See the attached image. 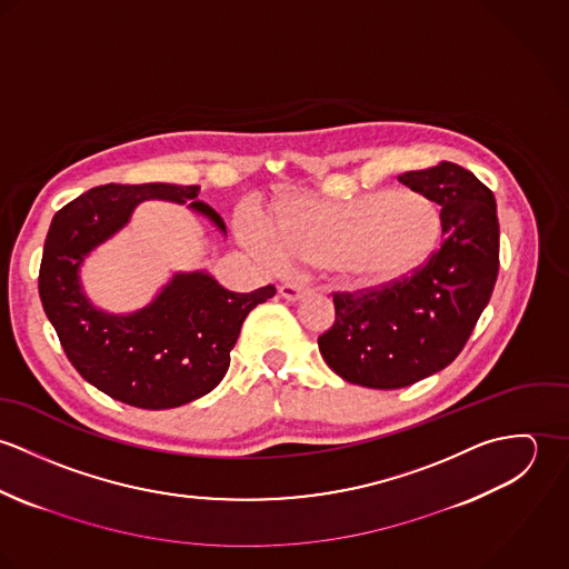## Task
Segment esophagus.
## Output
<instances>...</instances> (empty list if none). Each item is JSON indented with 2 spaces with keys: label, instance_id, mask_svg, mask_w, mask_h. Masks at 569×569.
I'll return each instance as SVG.
<instances>
[{
  "label": "esophagus",
  "instance_id": "obj_1",
  "mask_svg": "<svg viewBox=\"0 0 569 569\" xmlns=\"http://www.w3.org/2000/svg\"><path fill=\"white\" fill-rule=\"evenodd\" d=\"M307 293H311V289L305 282H284V284H280V296L289 302L302 300Z\"/></svg>",
  "mask_w": 569,
  "mask_h": 569
}]
</instances>
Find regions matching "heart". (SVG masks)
Segmentation results:
<instances>
[{
	"mask_svg": "<svg viewBox=\"0 0 569 569\" xmlns=\"http://www.w3.org/2000/svg\"><path fill=\"white\" fill-rule=\"evenodd\" d=\"M237 232L267 260H305L363 287H390L436 253L442 214L418 192L375 190L348 201L298 194L280 201L269 223L243 214Z\"/></svg>",
	"mask_w": 569,
	"mask_h": 569,
	"instance_id": "1",
	"label": "heart"
}]
</instances>
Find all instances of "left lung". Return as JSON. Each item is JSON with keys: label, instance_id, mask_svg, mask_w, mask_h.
I'll return each instance as SVG.
<instances>
[{"label": "left lung", "instance_id": "1", "mask_svg": "<svg viewBox=\"0 0 569 569\" xmlns=\"http://www.w3.org/2000/svg\"><path fill=\"white\" fill-rule=\"evenodd\" d=\"M399 181L442 208L445 243L403 282L332 293L335 325L318 339L335 375L375 390L447 368L487 309L499 269L495 197L471 170L440 162Z\"/></svg>", "mask_w": 569, "mask_h": 569}]
</instances>
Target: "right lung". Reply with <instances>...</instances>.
<instances>
[{"mask_svg":"<svg viewBox=\"0 0 569 569\" xmlns=\"http://www.w3.org/2000/svg\"><path fill=\"white\" fill-rule=\"evenodd\" d=\"M199 186L107 183L61 208L46 237L39 296L61 346L100 392L142 409L186 406L212 392L230 368L249 311L276 296L267 284L251 293L223 289L210 273H174L162 291L133 313H107L84 296L81 264L118 234L149 199L186 203L223 234V219L203 201Z\"/></svg>","mask_w":569,"mask_h":569,"instance_id":"right-lung-1","label":"right lung"}]
</instances>
